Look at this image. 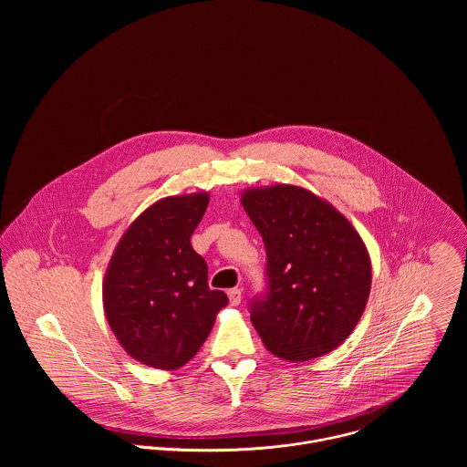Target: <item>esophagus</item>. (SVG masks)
Instances as JSON below:
<instances>
[{"instance_id":"obj_1","label":"esophagus","mask_w":467,"mask_h":467,"mask_svg":"<svg viewBox=\"0 0 467 467\" xmlns=\"http://www.w3.org/2000/svg\"><path fill=\"white\" fill-rule=\"evenodd\" d=\"M228 298H230V304H232V306H239L241 300H243V291L237 289V287H234V289L228 291Z\"/></svg>"}]
</instances>
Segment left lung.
Listing matches in <instances>:
<instances>
[{
	"mask_svg": "<svg viewBox=\"0 0 467 467\" xmlns=\"http://www.w3.org/2000/svg\"><path fill=\"white\" fill-rule=\"evenodd\" d=\"M241 204L266 244L269 291L252 304L263 343L293 363L329 354L368 302L372 265L361 235L329 201L298 185L250 187Z\"/></svg>",
	"mask_w": 467,
	"mask_h": 467,
	"instance_id": "1",
	"label": "left lung"
}]
</instances>
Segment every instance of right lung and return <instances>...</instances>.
<instances>
[{
    "mask_svg": "<svg viewBox=\"0 0 467 467\" xmlns=\"http://www.w3.org/2000/svg\"><path fill=\"white\" fill-rule=\"evenodd\" d=\"M206 191L147 206L126 228L102 282L104 315L136 361L176 370L189 363L228 304L212 291L191 235L208 206Z\"/></svg>",
    "mask_w": 467,
    "mask_h": 467,
    "instance_id": "1",
    "label": "right lung"
}]
</instances>
